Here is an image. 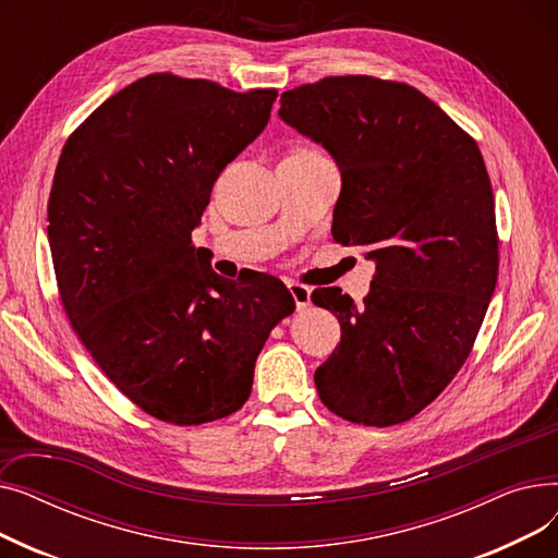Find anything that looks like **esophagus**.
I'll return each mask as SVG.
<instances>
[{
  "mask_svg": "<svg viewBox=\"0 0 558 558\" xmlns=\"http://www.w3.org/2000/svg\"><path fill=\"white\" fill-rule=\"evenodd\" d=\"M287 289H289V294H291V299H294V303H296L299 310H303V307L310 305V299H312V289H310V287H305V284H301V282H289Z\"/></svg>",
  "mask_w": 558,
  "mask_h": 558,
  "instance_id": "1",
  "label": "esophagus"
}]
</instances>
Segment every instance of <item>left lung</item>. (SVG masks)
Segmentation results:
<instances>
[{
  "label": "left lung",
  "mask_w": 558,
  "mask_h": 558,
  "mask_svg": "<svg viewBox=\"0 0 558 558\" xmlns=\"http://www.w3.org/2000/svg\"><path fill=\"white\" fill-rule=\"evenodd\" d=\"M278 114L337 162L332 238L375 264L364 303L314 289L312 301L341 324L314 373L318 398L353 423L409 421L463 366L497 282L480 146L416 87L373 76L301 85Z\"/></svg>",
  "instance_id": "obj_1"
}]
</instances>
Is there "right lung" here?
<instances>
[{
	"label": "right lung",
	"instance_id": "right-lung-1",
	"mask_svg": "<svg viewBox=\"0 0 558 558\" xmlns=\"http://www.w3.org/2000/svg\"><path fill=\"white\" fill-rule=\"evenodd\" d=\"M276 90L151 74L65 142L47 238L74 332L146 414L210 423L248 400L269 332L294 312L267 274L226 280L192 246L219 173L269 124Z\"/></svg>",
	"mask_w": 558,
	"mask_h": 558
}]
</instances>
